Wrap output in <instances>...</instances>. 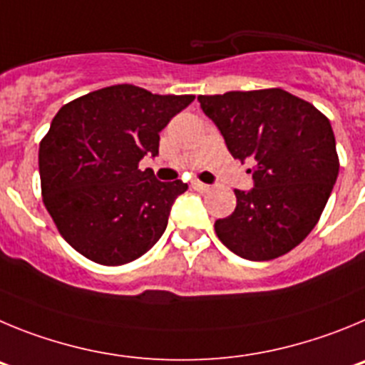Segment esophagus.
Instances as JSON below:
<instances>
[{"label":"esophagus","mask_w":365,"mask_h":365,"mask_svg":"<svg viewBox=\"0 0 365 365\" xmlns=\"http://www.w3.org/2000/svg\"><path fill=\"white\" fill-rule=\"evenodd\" d=\"M192 187H195L196 190H200V192H207V190H211V185L198 182V180H195V182H192Z\"/></svg>","instance_id":"1"}]
</instances>
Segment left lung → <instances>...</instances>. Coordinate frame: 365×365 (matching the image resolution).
<instances>
[{
  "label": "left lung",
  "instance_id": "obj_1",
  "mask_svg": "<svg viewBox=\"0 0 365 365\" xmlns=\"http://www.w3.org/2000/svg\"><path fill=\"white\" fill-rule=\"evenodd\" d=\"M232 158L252 162L251 190L235 189L236 209L216 236L245 260L278 258L313 231L336 182L331 123L309 101L282 88L198 96Z\"/></svg>",
  "mask_w": 365,
  "mask_h": 365
}]
</instances>
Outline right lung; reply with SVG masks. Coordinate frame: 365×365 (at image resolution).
Returning a JSON list of instances; mask_svg holds the SVG:
<instances>
[{
    "label": "right lung",
    "mask_w": 365,
    "mask_h": 365,
    "mask_svg": "<svg viewBox=\"0 0 365 365\" xmlns=\"http://www.w3.org/2000/svg\"><path fill=\"white\" fill-rule=\"evenodd\" d=\"M192 100L123 83L58 110L39 143L41 195L60 235L85 258L129 264L163 235L187 183L158 182L138 165L158 154L162 129Z\"/></svg>",
    "instance_id": "1"
}]
</instances>
